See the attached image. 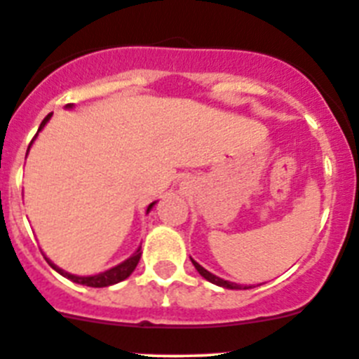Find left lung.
Returning a JSON list of instances; mask_svg holds the SVG:
<instances>
[{
	"mask_svg": "<svg viewBox=\"0 0 359 359\" xmlns=\"http://www.w3.org/2000/svg\"><path fill=\"white\" fill-rule=\"evenodd\" d=\"M191 264H194V267L197 269V272H198V274H201L202 278H205V279H208L209 283H212V285H218V286H223V288H230V290H241V286H239V285H233V283L223 281V279L216 278L215 274H211V272H208V271H205V269H204V267H201V265H198L197 262H195V260H191ZM244 290H246V286H244Z\"/></svg>",
	"mask_w": 359,
	"mask_h": 359,
	"instance_id": "left-lung-1",
	"label": "left lung"
}]
</instances>
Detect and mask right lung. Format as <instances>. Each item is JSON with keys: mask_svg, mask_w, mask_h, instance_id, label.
I'll use <instances>...</instances> for the list:
<instances>
[{"mask_svg": "<svg viewBox=\"0 0 359 359\" xmlns=\"http://www.w3.org/2000/svg\"><path fill=\"white\" fill-rule=\"evenodd\" d=\"M67 106H71V104H67ZM50 115H52V113H48V115L45 116L43 122H41L40 129H38V130H41V127H43L45 123L48 122V118H50ZM31 143H33V141H31ZM154 204H155V202H154ZM154 204L148 205V211H150V209L154 208ZM140 258H141V251L137 250L136 253H134L133 257L129 258V260L123 262V264L116 265V267L109 269V271L102 272V274L88 276V278H80V276L67 274V272L60 271L59 267H55V265L52 264L50 260H47V262L52 265V269H55V271H57L59 274H62L64 278L71 279V281H73V283H78V285H85V286H92V288H104V286L115 285V283H120V281H123V279L129 278V276L134 272V269H136V265H137V262H140Z\"/></svg>", "mask_w": 359, "mask_h": 359, "instance_id": "right-lung-1", "label": "right lung"}]
</instances>
